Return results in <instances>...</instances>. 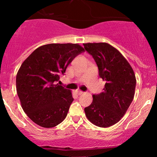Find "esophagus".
Masks as SVG:
<instances>
[{
    "label": "esophagus",
    "instance_id": "1",
    "mask_svg": "<svg viewBox=\"0 0 157 157\" xmlns=\"http://www.w3.org/2000/svg\"><path fill=\"white\" fill-rule=\"evenodd\" d=\"M76 93H77V94H78V95H80V94H82V93H83V92H82V91H80V90H77V92H76Z\"/></svg>",
    "mask_w": 157,
    "mask_h": 157
}]
</instances>
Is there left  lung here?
Returning a JSON list of instances; mask_svg holds the SVG:
<instances>
[{
	"instance_id": "1",
	"label": "left lung",
	"mask_w": 157,
	"mask_h": 157,
	"mask_svg": "<svg viewBox=\"0 0 157 157\" xmlns=\"http://www.w3.org/2000/svg\"><path fill=\"white\" fill-rule=\"evenodd\" d=\"M92 56L100 77L106 81L104 92L93 94L91 105L84 109L89 121L100 127L118 123L133 100L136 80L131 65L116 48L106 42L85 43Z\"/></svg>"
}]
</instances>
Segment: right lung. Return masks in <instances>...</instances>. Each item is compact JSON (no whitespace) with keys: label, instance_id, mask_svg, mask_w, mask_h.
Masks as SVG:
<instances>
[{"label":"right lung","instance_id":"obj_1","mask_svg":"<svg viewBox=\"0 0 157 157\" xmlns=\"http://www.w3.org/2000/svg\"><path fill=\"white\" fill-rule=\"evenodd\" d=\"M78 44H48L36 48L23 62L16 75L21 107L34 123L45 128L61 123L73 102L71 92L55 84L76 56Z\"/></svg>","mask_w":157,"mask_h":157}]
</instances>
